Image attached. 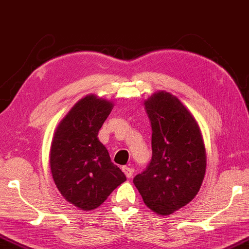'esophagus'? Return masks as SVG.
<instances>
[{"instance_id": "esophagus-1", "label": "esophagus", "mask_w": 249, "mask_h": 249, "mask_svg": "<svg viewBox=\"0 0 249 249\" xmlns=\"http://www.w3.org/2000/svg\"><path fill=\"white\" fill-rule=\"evenodd\" d=\"M122 171L124 172V174L126 175L127 178H131V177L134 174V169L131 168V167H128V166H123V167H122Z\"/></svg>"}]
</instances>
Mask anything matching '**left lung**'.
<instances>
[{"label":"left lung","instance_id":"left-lung-1","mask_svg":"<svg viewBox=\"0 0 249 249\" xmlns=\"http://www.w3.org/2000/svg\"><path fill=\"white\" fill-rule=\"evenodd\" d=\"M152 125V160L134 177L144 203L159 215L187 205L202 186L206 151L194 116L171 93L160 90L145 101Z\"/></svg>","mask_w":249,"mask_h":249}]
</instances>
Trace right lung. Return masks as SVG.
<instances>
[{
    "mask_svg": "<svg viewBox=\"0 0 249 249\" xmlns=\"http://www.w3.org/2000/svg\"><path fill=\"white\" fill-rule=\"evenodd\" d=\"M112 109V102L89 94L55 129L50 151L54 183L62 196L82 211L95 210L126 180L97 137Z\"/></svg>",
    "mask_w": 249,
    "mask_h": 249,
    "instance_id": "right-lung-1",
    "label": "right lung"
}]
</instances>
